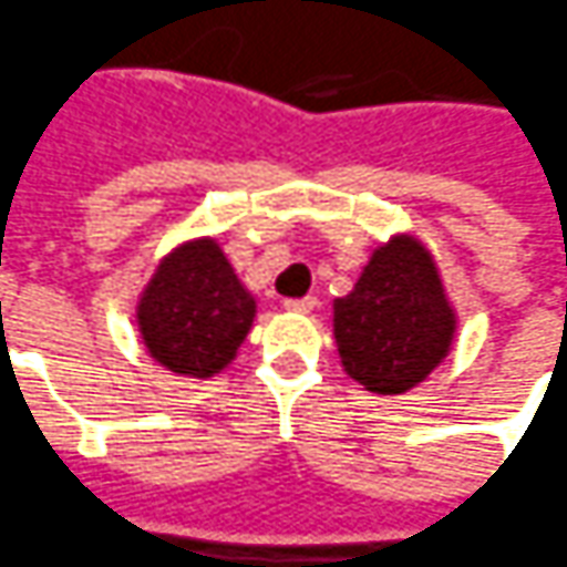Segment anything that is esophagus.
Listing matches in <instances>:
<instances>
[{"mask_svg": "<svg viewBox=\"0 0 567 567\" xmlns=\"http://www.w3.org/2000/svg\"><path fill=\"white\" fill-rule=\"evenodd\" d=\"M284 309L296 311V315H309V311L318 309V299L315 296H302V299H287Z\"/></svg>", "mask_w": 567, "mask_h": 567, "instance_id": "34e87169", "label": "esophagus"}]
</instances>
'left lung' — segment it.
Here are the masks:
<instances>
[{
  "mask_svg": "<svg viewBox=\"0 0 567 567\" xmlns=\"http://www.w3.org/2000/svg\"><path fill=\"white\" fill-rule=\"evenodd\" d=\"M455 328L434 256L409 234L378 246L352 292L333 299L343 371L381 396H399L427 381L450 355Z\"/></svg>",
  "mask_w": 567,
  "mask_h": 567,
  "instance_id": "8db88e82",
  "label": "left lung"
}]
</instances>
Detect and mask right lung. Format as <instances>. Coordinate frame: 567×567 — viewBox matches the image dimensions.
<instances>
[{
	"label": "right lung",
	"mask_w": 567,
	"mask_h": 567,
	"mask_svg": "<svg viewBox=\"0 0 567 567\" xmlns=\"http://www.w3.org/2000/svg\"><path fill=\"white\" fill-rule=\"evenodd\" d=\"M256 318L218 239L181 243L158 261L136 302V328L155 362L181 378H215L237 359Z\"/></svg>",
	"instance_id": "right-lung-1"
}]
</instances>
